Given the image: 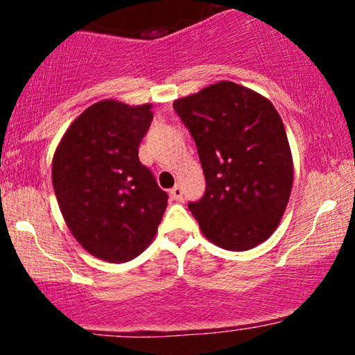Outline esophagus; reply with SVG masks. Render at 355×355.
Segmentation results:
<instances>
[{
    "mask_svg": "<svg viewBox=\"0 0 355 355\" xmlns=\"http://www.w3.org/2000/svg\"><path fill=\"white\" fill-rule=\"evenodd\" d=\"M170 195H172L173 200H183V190L180 185H175L172 190H170Z\"/></svg>",
    "mask_w": 355,
    "mask_h": 355,
    "instance_id": "1",
    "label": "esophagus"
}]
</instances>
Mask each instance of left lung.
I'll use <instances>...</instances> for the list:
<instances>
[{
	"label": "left lung",
	"mask_w": 355,
	"mask_h": 355,
	"mask_svg": "<svg viewBox=\"0 0 355 355\" xmlns=\"http://www.w3.org/2000/svg\"><path fill=\"white\" fill-rule=\"evenodd\" d=\"M197 145L205 193L189 209L207 239L232 252L274 234L291 197L294 164L282 118L259 93L220 81L173 101Z\"/></svg>",
	"instance_id": "1"
}]
</instances>
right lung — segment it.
Returning <instances> with one entry per match:
<instances>
[{"label": "right lung", "instance_id": "obj_1", "mask_svg": "<svg viewBox=\"0 0 355 355\" xmlns=\"http://www.w3.org/2000/svg\"><path fill=\"white\" fill-rule=\"evenodd\" d=\"M152 120L148 103L98 101L73 121L53 157V189L64 222L101 260L135 259L164 217L168 195L138 158Z\"/></svg>", "mask_w": 355, "mask_h": 355}]
</instances>
